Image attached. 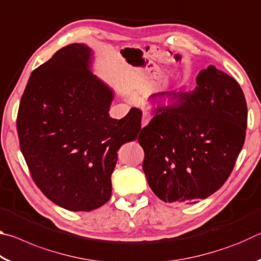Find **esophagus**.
<instances>
[{
    "label": "esophagus",
    "mask_w": 261,
    "mask_h": 261,
    "mask_svg": "<svg viewBox=\"0 0 261 261\" xmlns=\"http://www.w3.org/2000/svg\"><path fill=\"white\" fill-rule=\"evenodd\" d=\"M149 121H151V115L145 112L143 114V117H141V126H146Z\"/></svg>",
    "instance_id": "esophagus-1"
}]
</instances>
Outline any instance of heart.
<instances>
[{"instance_id":"heart-1","label":"heart","mask_w":261,"mask_h":261,"mask_svg":"<svg viewBox=\"0 0 261 261\" xmlns=\"http://www.w3.org/2000/svg\"><path fill=\"white\" fill-rule=\"evenodd\" d=\"M167 101H168V99H167Z\"/></svg>"}]
</instances>
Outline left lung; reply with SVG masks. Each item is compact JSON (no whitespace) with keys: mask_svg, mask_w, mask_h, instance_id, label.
<instances>
[{"mask_svg":"<svg viewBox=\"0 0 261 261\" xmlns=\"http://www.w3.org/2000/svg\"><path fill=\"white\" fill-rule=\"evenodd\" d=\"M192 92L169 95L138 137L143 170L165 202L194 204L222 187L244 145L247 107L235 79L210 65Z\"/></svg>","mask_w":261,"mask_h":261,"instance_id":"obj_1","label":"left lung"}]
</instances>
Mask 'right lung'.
Here are the masks:
<instances>
[{
	"label": "right lung",
	"mask_w": 261,
	"mask_h": 261,
	"mask_svg": "<svg viewBox=\"0 0 261 261\" xmlns=\"http://www.w3.org/2000/svg\"><path fill=\"white\" fill-rule=\"evenodd\" d=\"M84 43L61 48L31 74L21 96L17 132L31 176L54 204L88 212L112 196L117 151L136 140L141 112L109 116L114 92L91 71Z\"/></svg>",
	"instance_id": "add662e5"
}]
</instances>
